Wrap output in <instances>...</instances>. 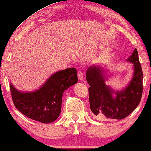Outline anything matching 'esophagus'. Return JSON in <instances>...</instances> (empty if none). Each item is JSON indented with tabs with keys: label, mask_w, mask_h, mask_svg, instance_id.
<instances>
[{
	"label": "esophagus",
	"mask_w": 151,
	"mask_h": 151,
	"mask_svg": "<svg viewBox=\"0 0 151 151\" xmlns=\"http://www.w3.org/2000/svg\"><path fill=\"white\" fill-rule=\"evenodd\" d=\"M78 77L80 81H83L84 80V76L82 71H79L78 73Z\"/></svg>",
	"instance_id": "34e87169"
}]
</instances>
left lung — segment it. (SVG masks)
<instances>
[{"mask_svg":"<svg viewBox=\"0 0 151 151\" xmlns=\"http://www.w3.org/2000/svg\"><path fill=\"white\" fill-rule=\"evenodd\" d=\"M133 64V78L125 88L115 91L105 84L107 78L104 69L93 65L86 70V81L91 111L102 120L122 119L131 114L141 101L143 91V73L137 49L128 58Z\"/></svg>","mask_w":151,"mask_h":151,"instance_id":"obj_1","label":"left lung"}]
</instances>
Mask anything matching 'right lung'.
<instances>
[{"label": "right lung", "mask_w": 151, "mask_h": 151, "mask_svg": "<svg viewBox=\"0 0 151 151\" xmlns=\"http://www.w3.org/2000/svg\"><path fill=\"white\" fill-rule=\"evenodd\" d=\"M77 82V71L72 67L52 74L34 91H20L12 83L9 85L14 104L20 113L34 120L48 124L60 114L64 91Z\"/></svg>", "instance_id": "obj_1"}]
</instances>
